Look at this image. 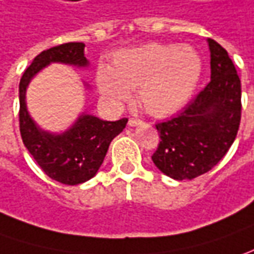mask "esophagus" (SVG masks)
<instances>
[{"instance_id": "esophagus-1", "label": "esophagus", "mask_w": 254, "mask_h": 254, "mask_svg": "<svg viewBox=\"0 0 254 254\" xmlns=\"http://www.w3.org/2000/svg\"><path fill=\"white\" fill-rule=\"evenodd\" d=\"M139 124H141V121L137 120V118H130V120L127 121V125L129 127H137Z\"/></svg>"}]
</instances>
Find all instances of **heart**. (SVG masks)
Returning a JSON list of instances; mask_svg holds the SVG:
<instances>
[{"mask_svg":"<svg viewBox=\"0 0 254 254\" xmlns=\"http://www.w3.org/2000/svg\"><path fill=\"white\" fill-rule=\"evenodd\" d=\"M201 60L189 46L149 43L122 50L111 66L100 65L96 75L100 94L118 104L139 87V101L154 117L177 113L188 103L197 86Z\"/></svg>","mask_w":254,"mask_h":254,"instance_id":"obj_1","label":"heart"}]
</instances>
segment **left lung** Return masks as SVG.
<instances>
[{
	"label": "left lung",
	"instance_id": "left-lung-1",
	"mask_svg": "<svg viewBox=\"0 0 254 254\" xmlns=\"http://www.w3.org/2000/svg\"><path fill=\"white\" fill-rule=\"evenodd\" d=\"M207 43L210 82L178 117L156 125L161 140L151 160L177 181L200 177L220 163L241 124L242 89L235 65L217 41Z\"/></svg>",
	"mask_w": 254,
	"mask_h": 254
}]
</instances>
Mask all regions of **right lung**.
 Returning <instances> with one entry per match:
<instances>
[{"label":"right lung","instance_id":"right-lung-1","mask_svg":"<svg viewBox=\"0 0 254 254\" xmlns=\"http://www.w3.org/2000/svg\"><path fill=\"white\" fill-rule=\"evenodd\" d=\"M51 62L87 66L83 43L48 48L33 60L19 83V129L26 149L48 177L64 185H79L97 174L110 143L127 127V118L115 122L83 114L64 133L46 132L36 125L26 107V89L32 77Z\"/></svg>","mask_w":254,"mask_h":254}]
</instances>
